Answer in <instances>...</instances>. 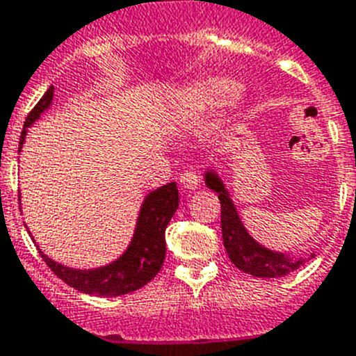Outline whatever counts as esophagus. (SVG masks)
<instances>
[{
    "label": "esophagus",
    "mask_w": 356,
    "mask_h": 356,
    "mask_svg": "<svg viewBox=\"0 0 356 356\" xmlns=\"http://www.w3.org/2000/svg\"><path fill=\"white\" fill-rule=\"evenodd\" d=\"M180 181L188 191H195L201 185V172L197 169H188L180 176Z\"/></svg>",
    "instance_id": "obj_1"
}]
</instances>
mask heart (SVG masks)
I'll return each mask as SVG.
<instances>
[{
	"label": "heart",
	"instance_id": "1",
	"mask_svg": "<svg viewBox=\"0 0 356 356\" xmlns=\"http://www.w3.org/2000/svg\"><path fill=\"white\" fill-rule=\"evenodd\" d=\"M194 95L195 100L203 104V106H215V104L222 102L226 99H236L240 95V86L226 79L211 77V79L201 81L195 86Z\"/></svg>",
	"mask_w": 356,
	"mask_h": 356
}]
</instances>
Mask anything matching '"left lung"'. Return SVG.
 <instances>
[{"label": "left lung", "mask_w": 356, "mask_h": 356, "mask_svg": "<svg viewBox=\"0 0 356 356\" xmlns=\"http://www.w3.org/2000/svg\"><path fill=\"white\" fill-rule=\"evenodd\" d=\"M207 187L218 194L220 201V226H222V240L231 263L242 272L254 277L272 279V277H284L295 272L304 265V257L293 259L284 252H273L259 243L247 233L242 220L238 217L236 208L229 197L224 184L213 171L204 175ZM314 256V254H312Z\"/></svg>", "instance_id": "obj_1"}]
</instances>
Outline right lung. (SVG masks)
<instances>
[{
  "instance_id": "obj_1",
  "label": "right lung",
  "mask_w": 356,
  "mask_h": 356,
  "mask_svg": "<svg viewBox=\"0 0 356 356\" xmlns=\"http://www.w3.org/2000/svg\"><path fill=\"white\" fill-rule=\"evenodd\" d=\"M52 95H54V88L51 86L45 91L40 102L28 114L24 129L21 132L19 149L24 145L28 127L33 125L40 118V114L51 106ZM178 201L180 197H178V187L175 181L149 192L143 201L138 226H136V233H134L129 249L118 259L100 268H68L52 261L40 249L38 252L45 261V265L54 272V275L60 277L63 282L77 291L99 296L127 295L148 284L149 280L161 272L165 257V227L178 208Z\"/></svg>"
}]
</instances>
